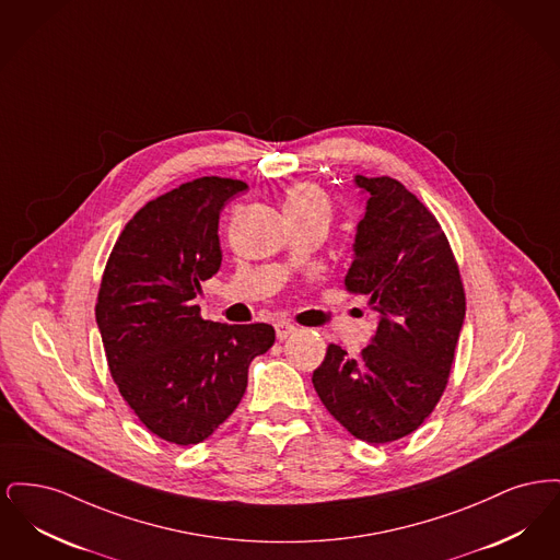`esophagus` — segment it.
I'll use <instances>...</instances> for the list:
<instances>
[{
	"instance_id": "esophagus-1",
	"label": "esophagus",
	"mask_w": 560,
	"mask_h": 560,
	"mask_svg": "<svg viewBox=\"0 0 560 560\" xmlns=\"http://www.w3.org/2000/svg\"><path fill=\"white\" fill-rule=\"evenodd\" d=\"M275 331H277L279 340H285V338H290L292 334L298 331V327L293 323H288V320H277L275 323Z\"/></svg>"
}]
</instances>
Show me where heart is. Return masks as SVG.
Wrapping results in <instances>:
<instances>
[{
  "mask_svg": "<svg viewBox=\"0 0 560 560\" xmlns=\"http://www.w3.org/2000/svg\"><path fill=\"white\" fill-rule=\"evenodd\" d=\"M283 210L288 220L290 218H320L329 220V199L327 195L313 183H300L293 185L283 199Z\"/></svg>",
  "mask_w": 560,
  "mask_h": 560,
  "instance_id": "heart-1",
  "label": "heart"
}]
</instances>
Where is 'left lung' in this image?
Wrapping results in <instances>:
<instances>
[{"label":"left lung","mask_w":560,"mask_h":560,"mask_svg":"<svg viewBox=\"0 0 560 560\" xmlns=\"http://www.w3.org/2000/svg\"><path fill=\"white\" fill-rule=\"evenodd\" d=\"M354 187L365 212L345 285L372 295L377 329L359 359L329 345L313 384L352 436L380 445L413 432L441 399L466 298L447 237L413 192L388 176H354Z\"/></svg>","instance_id":"1"}]
</instances>
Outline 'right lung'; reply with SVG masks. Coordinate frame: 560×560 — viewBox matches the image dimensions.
<instances>
[{
    "instance_id": "add662e5",
    "label": "right lung",
    "mask_w": 560,
    "mask_h": 560,
    "mask_svg": "<svg viewBox=\"0 0 560 560\" xmlns=\"http://www.w3.org/2000/svg\"><path fill=\"white\" fill-rule=\"evenodd\" d=\"M243 190L203 176L149 201L103 275L96 323L110 375L140 422L176 445L201 443L237 409L249 363L275 345L267 323L203 320L195 304L222 262L220 212Z\"/></svg>"
}]
</instances>
